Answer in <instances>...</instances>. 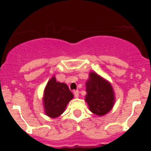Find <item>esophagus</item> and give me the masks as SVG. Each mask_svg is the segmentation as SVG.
I'll return each mask as SVG.
<instances>
[{"label": "esophagus", "instance_id": "34e87169", "mask_svg": "<svg viewBox=\"0 0 151 151\" xmlns=\"http://www.w3.org/2000/svg\"><path fill=\"white\" fill-rule=\"evenodd\" d=\"M73 95L75 96L76 98H78L79 96V91H73Z\"/></svg>", "mask_w": 151, "mask_h": 151}]
</instances>
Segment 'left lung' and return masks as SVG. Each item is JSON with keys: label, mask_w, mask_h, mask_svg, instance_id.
<instances>
[{"label": "left lung", "mask_w": 151, "mask_h": 151, "mask_svg": "<svg viewBox=\"0 0 151 151\" xmlns=\"http://www.w3.org/2000/svg\"><path fill=\"white\" fill-rule=\"evenodd\" d=\"M86 87L85 100L90 111L100 116L111 111L115 102V95L110 82L96 73L91 72Z\"/></svg>", "instance_id": "1"}]
</instances>
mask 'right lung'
Here are the masks:
<instances>
[{
	"label": "right lung",
	"mask_w": 151,
	"mask_h": 151,
	"mask_svg": "<svg viewBox=\"0 0 151 151\" xmlns=\"http://www.w3.org/2000/svg\"><path fill=\"white\" fill-rule=\"evenodd\" d=\"M73 98L65 83L56 82V78L50 79L43 92V107L47 116L56 118L65 111L68 103Z\"/></svg>",
	"instance_id": "add662e5"
}]
</instances>
